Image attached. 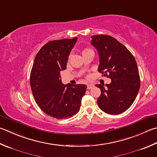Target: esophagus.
I'll use <instances>...</instances> for the list:
<instances>
[{"label":"esophagus","mask_w":157,"mask_h":157,"mask_svg":"<svg viewBox=\"0 0 157 157\" xmlns=\"http://www.w3.org/2000/svg\"><path fill=\"white\" fill-rule=\"evenodd\" d=\"M94 87V85L93 84H88L87 85V88L88 89V90H90V89L93 88Z\"/></svg>","instance_id":"1"}]
</instances>
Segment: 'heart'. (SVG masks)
<instances>
[{"label":"heart","mask_w":157,"mask_h":157,"mask_svg":"<svg viewBox=\"0 0 157 157\" xmlns=\"http://www.w3.org/2000/svg\"><path fill=\"white\" fill-rule=\"evenodd\" d=\"M93 52V51L90 48H85L84 50L82 51V54H84L86 53H88V52Z\"/></svg>","instance_id":"1"}]
</instances>
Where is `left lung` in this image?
<instances>
[{"instance_id":"1","label":"left lung","mask_w":157,"mask_h":157,"mask_svg":"<svg viewBox=\"0 0 157 157\" xmlns=\"http://www.w3.org/2000/svg\"><path fill=\"white\" fill-rule=\"evenodd\" d=\"M91 44L99 55L98 71L112 79L110 84L96 85L101 90L97 103L109 114L117 115L134 102L140 87L136 60L130 51L109 35H93Z\"/></svg>"}]
</instances>
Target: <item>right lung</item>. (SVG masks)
Wrapping results in <instances>:
<instances>
[{
    "label": "right lung",
    "instance_id": "add662e5",
    "mask_svg": "<svg viewBox=\"0 0 157 157\" xmlns=\"http://www.w3.org/2000/svg\"><path fill=\"white\" fill-rule=\"evenodd\" d=\"M78 40L64 39L48 42L36 55L30 84L36 104L43 112L56 119L76 114L85 94V84L64 85L60 71L66 69L71 51Z\"/></svg>",
    "mask_w": 157,
    "mask_h": 157
}]
</instances>
